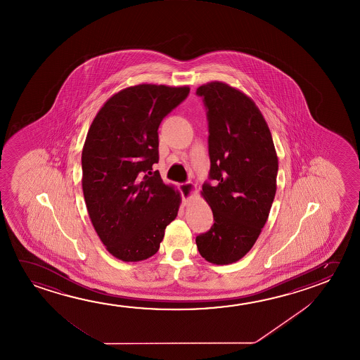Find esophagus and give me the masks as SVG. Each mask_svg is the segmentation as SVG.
Wrapping results in <instances>:
<instances>
[{"label": "esophagus", "mask_w": 360, "mask_h": 360, "mask_svg": "<svg viewBox=\"0 0 360 360\" xmlns=\"http://www.w3.org/2000/svg\"><path fill=\"white\" fill-rule=\"evenodd\" d=\"M179 191L182 193L183 203L186 205L191 197H193L197 193V186L193 183H181L179 184Z\"/></svg>", "instance_id": "esophagus-1"}]
</instances>
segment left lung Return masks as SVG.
I'll use <instances>...</instances> for the list:
<instances>
[{"mask_svg": "<svg viewBox=\"0 0 360 360\" xmlns=\"http://www.w3.org/2000/svg\"><path fill=\"white\" fill-rule=\"evenodd\" d=\"M210 126V179L202 197L213 212L210 231L197 236L200 255L223 266L242 259L264 227L277 192L278 157L255 101L227 83L197 89Z\"/></svg>", "mask_w": 360, "mask_h": 360, "instance_id": "8db88e82", "label": "left lung"}]
</instances>
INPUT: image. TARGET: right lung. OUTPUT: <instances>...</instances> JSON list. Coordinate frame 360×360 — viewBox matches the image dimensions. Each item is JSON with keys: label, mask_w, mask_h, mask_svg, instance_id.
I'll list each match as a JSON object with an SVG mask.
<instances>
[{"label": "right lung", "mask_w": 360, "mask_h": 360, "mask_svg": "<svg viewBox=\"0 0 360 360\" xmlns=\"http://www.w3.org/2000/svg\"><path fill=\"white\" fill-rule=\"evenodd\" d=\"M188 86L141 83L113 94L91 123L82 150V189L89 219L105 249L122 262L155 255L182 202L162 181L160 122Z\"/></svg>", "instance_id": "1"}]
</instances>
